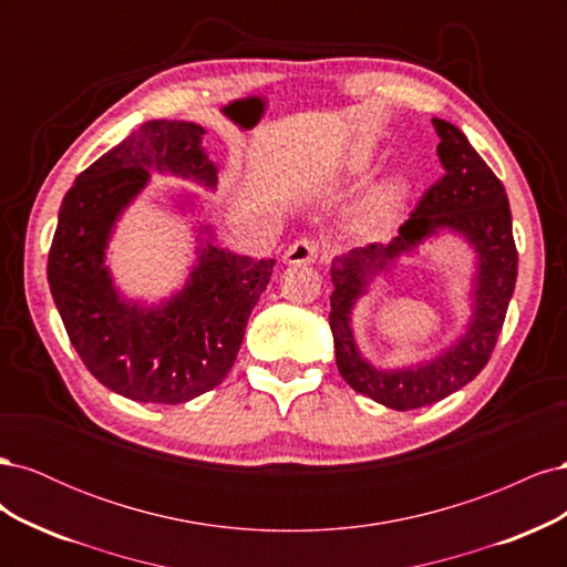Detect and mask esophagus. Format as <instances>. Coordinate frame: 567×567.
Here are the masks:
<instances>
[{"mask_svg":"<svg viewBox=\"0 0 567 567\" xmlns=\"http://www.w3.org/2000/svg\"><path fill=\"white\" fill-rule=\"evenodd\" d=\"M319 252H321V246L319 241H315V238H298L296 244H290L286 255H284V262L286 265H312L319 260Z\"/></svg>","mask_w":567,"mask_h":567,"instance_id":"1","label":"esophagus"}]
</instances>
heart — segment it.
<instances>
[{"label":"heart","instance_id":"b5f03b06","mask_svg":"<svg viewBox=\"0 0 567 567\" xmlns=\"http://www.w3.org/2000/svg\"><path fill=\"white\" fill-rule=\"evenodd\" d=\"M371 173V161L369 158H359L352 167H350V177L354 182L369 177ZM409 179L404 177H392L390 182H385L379 192H375L362 208L357 213L354 219V231L359 236H375L385 229V225H390V219L398 213L406 196H409Z\"/></svg>","mask_w":567,"mask_h":567}]
</instances>
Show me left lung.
Segmentation results:
<instances>
[{
    "label": "left lung",
    "mask_w": 567,
    "mask_h": 567,
    "mask_svg": "<svg viewBox=\"0 0 567 567\" xmlns=\"http://www.w3.org/2000/svg\"><path fill=\"white\" fill-rule=\"evenodd\" d=\"M440 136L437 156L442 177L427 188L416 210L388 246L371 244L336 257L331 267V331L336 364L342 379L357 392L388 409L409 411L435 404L471 383L489 362L502 333L508 300L518 277V250L513 241L511 208L504 184L477 156L466 134L447 120L433 117ZM450 228L463 235L478 252L474 289V317L455 346L431 363L394 372L375 370L358 354L349 326L353 302L368 281L400 254L413 251L425 237Z\"/></svg>",
    "instance_id": "obj_1"
}]
</instances>
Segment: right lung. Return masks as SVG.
Here are the masks:
<instances>
[{"instance_id": "right-lung-1", "label": "right lung", "mask_w": 567, "mask_h": 567, "mask_svg": "<svg viewBox=\"0 0 567 567\" xmlns=\"http://www.w3.org/2000/svg\"><path fill=\"white\" fill-rule=\"evenodd\" d=\"M203 134L184 120H148L78 175L59 210L47 279L65 333L94 379L134 402L182 404L225 381L274 269L208 238L179 293L153 307L120 298L106 267L117 217L151 173L215 188Z\"/></svg>"}]
</instances>
